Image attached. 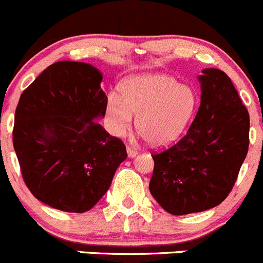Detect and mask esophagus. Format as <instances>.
<instances>
[{
  "instance_id": "34e87169",
  "label": "esophagus",
  "mask_w": 263,
  "mask_h": 263,
  "mask_svg": "<svg viewBox=\"0 0 263 263\" xmlns=\"http://www.w3.org/2000/svg\"><path fill=\"white\" fill-rule=\"evenodd\" d=\"M127 153H128V157L134 158V157H136L137 150L134 149V147H131V146H127Z\"/></svg>"
}]
</instances>
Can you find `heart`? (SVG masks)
<instances>
[{
  "label": "heart",
  "instance_id": "b5f03b06",
  "mask_svg": "<svg viewBox=\"0 0 263 263\" xmlns=\"http://www.w3.org/2000/svg\"><path fill=\"white\" fill-rule=\"evenodd\" d=\"M195 106L193 91L165 74L131 78L122 86V96L110 93L106 114L113 134L122 136L136 116V131L153 146H163L185 128Z\"/></svg>",
  "mask_w": 263,
  "mask_h": 263
}]
</instances>
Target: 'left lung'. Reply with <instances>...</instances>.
Returning a JSON list of instances; mask_svg holds the SVG:
<instances>
[{
	"label": "left lung",
	"mask_w": 263,
	"mask_h": 263,
	"mask_svg": "<svg viewBox=\"0 0 263 263\" xmlns=\"http://www.w3.org/2000/svg\"><path fill=\"white\" fill-rule=\"evenodd\" d=\"M202 101L187 132L153 152L149 189L175 216L211 210L228 198L249 146V113L225 72L203 70Z\"/></svg>",
	"instance_id": "1"
}]
</instances>
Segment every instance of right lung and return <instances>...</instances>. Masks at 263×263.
Returning <instances> with one entry per match:
<instances>
[{"label":"right lung","instance_id":"obj_1","mask_svg":"<svg viewBox=\"0 0 263 263\" xmlns=\"http://www.w3.org/2000/svg\"><path fill=\"white\" fill-rule=\"evenodd\" d=\"M103 76L86 63L58 61L24 91L12 144L34 198L64 212L90 211L110 187L126 145L96 121L105 116Z\"/></svg>","mask_w":263,"mask_h":263}]
</instances>
